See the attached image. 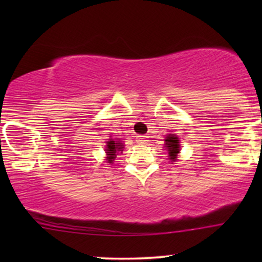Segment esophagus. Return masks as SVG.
I'll list each match as a JSON object with an SVG mask.
<instances>
[{
  "label": "esophagus",
  "instance_id": "esophagus-1",
  "mask_svg": "<svg viewBox=\"0 0 262 262\" xmlns=\"http://www.w3.org/2000/svg\"><path fill=\"white\" fill-rule=\"evenodd\" d=\"M135 139H137L138 143L145 144L146 141H148V137H146V135H138V137L135 138Z\"/></svg>",
  "mask_w": 262,
  "mask_h": 262
}]
</instances>
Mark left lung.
I'll return each instance as SVG.
<instances>
[{"label":"left lung","mask_w":262,"mask_h":262,"mask_svg":"<svg viewBox=\"0 0 262 262\" xmlns=\"http://www.w3.org/2000/svg\"><path fill=\"white\" fill-rule=\"evenodd\" d=\"M165 148L169 152V159L171 161H176L177 155L180 152V140L175 134H167L166 139H165Z\"/></svg>","instance_id":"8db88e82"}]
</instances>
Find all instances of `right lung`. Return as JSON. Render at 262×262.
<instances>
[{"mask_svg": "<svg viewBox=\"0 0 262 262\" xmlns=\"http://www.w3.org/2000/svg\"><path fill=\"white\" fill-rule=\"evenodd\" d=\"M123 148H124V145H123V143L121 140H113V139L108 140L107 145H106L107 162H110V164H113L114 159L117 158L118 152L123 151Z\"/></svg>", "mask_w": 262, "mask_h": 262, "instance_id": "1", "label": "right lung"}]
</instances>
